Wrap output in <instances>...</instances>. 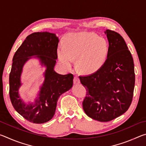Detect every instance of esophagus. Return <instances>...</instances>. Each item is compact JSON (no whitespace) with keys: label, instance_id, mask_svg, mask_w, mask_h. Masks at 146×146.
Wrapping results in <instances>:
<instances>
[{"label":"esophagus","instance_id":"1","mask_svg":"<svg viewBox=\"0 0 146 146\" xmlns=\"http://www.w3.org/2000/svg\"><path fill=\"white\" fill-rule=\"evenodd\" d=\"M73 83L75 84H78L80 83V79L78 78V77L77 76H74V78H73Z\"/></svg>","mask_w":146,"mask_h":146}]
</instances>
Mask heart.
Masks as SVG:
<instances>
[{
  "instance_id": "b5f03b06",
  "label": "heart",
  "mask_w": 146,
  "mask_h": 146,
  "mask_svg": "<svg viewBox=\"0 0 146 146\" xmlns=\"http://www.w3.org/2000/svg\"><path fill=\"white\" fill-rule=\"evenodd\" d=\"M108 44L104 38L93 32H81L71 35L66 44L58 48L59 60L70 68L78 57V68L83 72L91 73L99 70L105 64L108 55Z\"/></svg>"
}]
</instances>
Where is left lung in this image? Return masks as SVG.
<instances>
[{"label": "left lung", "mask_w": 146, "mask_h": 146, "mask_svg": "<svg viewBox=\"0 0 146 146\" xmlns=\"http://www.w3.org/2000/svg\"><path fill=\"white\" fill-rule=\"evenodd\" d=\"M109 51L99 70L79 76L86 88L83 109L89 117L108 122L123 114L131 104L135 88L134 62L124 39L107 29Z\"/></svg>", "instance_id": "left-lung-1"}]
</instances>
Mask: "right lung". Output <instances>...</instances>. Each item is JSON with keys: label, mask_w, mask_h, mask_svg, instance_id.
I'll return each mask as SVG.
<instances>
[{"label": "right lung", "mask_w": 146, "mask_h": 146, "mask_svg": "<svg viewBox=\"0 0 146 146\" xmlns=\"http://www.w3.org/2000/svg\"><path fill=\"white\" fill-rule=\"evenodd\" d=\"M58 42L55 33H31L13 56L9 74V97L15 110L30 122L43 123L50 120L55 113L59 97L73 86L72 74L60 75L54 70ZM33 57L37 58L41 65L46 68L44 74L45 79L35 103L26 105L19 97L18 89L21 85L20 76L24 64Z\"/></svg>", "instance_id": "add662e5"}]
</instances>
